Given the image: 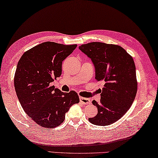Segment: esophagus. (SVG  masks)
I'll use <instances>...</instances> for the list:
<instances>
[{"label":"esophagus","instance_id":"34e87169","mask_svg":"<svg viewBox=\"0 0 158 158\" xmlns=\"http://www.w3.org/2000/svg\"><path fill=\"white\" fill-rule=\"evenodd\" d=\"M80 101H81V102L82 103H83V104H89V103H91V100L85 97H80Z\"/></svg>","mask_w":158,"mask_h":158}]
</instances>
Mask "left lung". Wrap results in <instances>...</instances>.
Segmentation results:
<instances>
[{"label": "left lung", "instance_id": "obj_1", "mask_svg": "<svg viewBox=\"0 0 158 158\" xmlns=\"http://www.w3.org/2000/svg\"><path fill=\"white\" fill-rule=\"evenodd\" d=\"M79 49L91 59L97 81L104 83L100 102H92L97 114L88 120L96 125H109L125 114L135 99L137 81L133 58L125 49L113 44L92 42Z\"/></svg>", "mask_w": 158, "mask_h": 158}]
</instances>
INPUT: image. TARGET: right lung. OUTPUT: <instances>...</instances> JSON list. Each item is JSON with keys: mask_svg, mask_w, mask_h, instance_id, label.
<instances>
[{"mask_svg": "<svg viewBox=\"0 0 158 158\" xmlns=\"http://www.w3.org/2000/svg\"><path fill=\"white\" fill-rule=\"evenodd\" d=\"M77 45L45 42L23 54L17 64L14 85L25 113L42 127L60 125L70 107L79 103L75 91L62 92L51 83L61 75L62 61Z\"/></svg>", "mask_w": 158, "mask_h": 158, "instance_id": "obj_1", "label": "right lung"}]
</instances>
